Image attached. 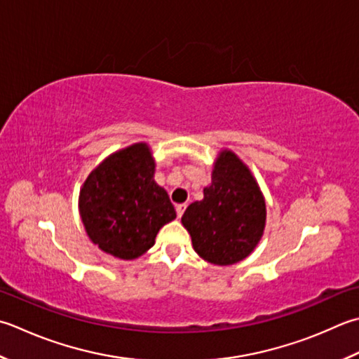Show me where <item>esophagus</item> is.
Wrapping results in <instances>:
<instances>
[{
	"label": "esophagus",
	"instance_id": "34e87169",
	"mask_svg": "<svg viewBox=\"0 0 359 359\" xmlns=\"http://www.w3.org/2000/svg\"><path fill=\"white\" fill-rule=\"evenodd\" d=\"M187 208V203H179L177 207H175V212H177V217H182V215H184Z\"/></svg>",
	"mask_w": 359,
	"mask_h": 359
}]
</instances>
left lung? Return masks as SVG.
<instances>
[{
    "label": "left lung",
    "instance_id": "obj_1",
    "mask_svg": "<svg viewBox=\"0 0 359 359\" xmlns=\"http://www.w3.org/2000/svg\"><path fill=\"white\" fill-rule=\"evenodd\" d=\"M182 224L193 249L205 262L230 266L249 257L266 227V202L249 166L233 151L222 149L213 163L203 199L189 203Z\"/></svg>",
    "mask_w": 359,
    "mask_h": 359
}]
</instances>
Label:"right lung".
Listing matches in <instances>:
<instances>
[{"label":"right lung","mask_w":359,"mask_h":359,"mask_svg":"<svg viewBox=\"0 0 359 359\" xmlns=\"http://www.w3.org/2000/svg\"><path fill=\"white\" fill-rule=\"evenodd\" d=\"M156 158L147 143L105 157L83 182L79 215L91 243L119 259L149 250L158 230L175 219L166 189L154 180Z\"/></svg>","instance_id":"1"}]
</instances>
